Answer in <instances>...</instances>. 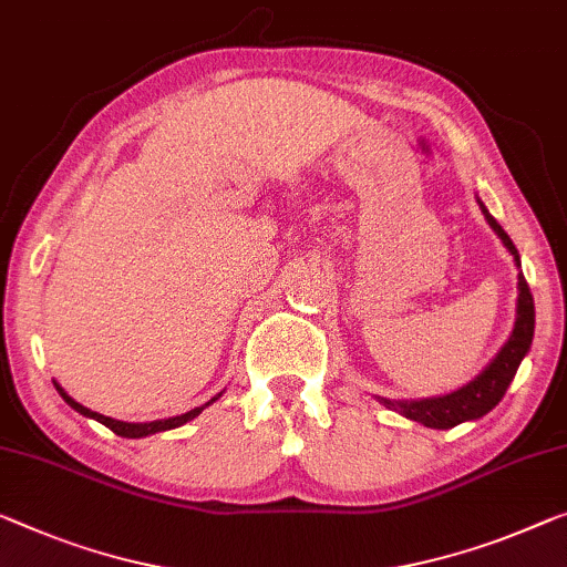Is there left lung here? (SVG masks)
I'll return each mask as SVG.
<instances>
[{
  "instance_id": "8db88e82",
  "label": "left lung",
  "mask_w": 567,
  "mask_h": 567,
  "mask_svg": "<svg viewBox=\"0 0 567 567\" xmlns=\"http://www.w3.org/2000/svg\"><path fill=\"white\" fill-rule=\"evenodd\" d=\"M478 207L486 217V223L492 225V230L499 235L504 248L509 250L517 260L519 268V254L515 248V243L499 223L494 220L486 210L482 199H476ZM519 296H517V319H515V329L499 352H496L494 360L486 364V368L476 374L472 382H466L464 388L454 390V393L441 395V398H423V400H388V398H378L382 405L390 408L400 415L411 417V421L423 423L425 429H454V425L464 423V421H476L492 411L494 405H499V400L507 393L509 382L515 380L519 362L525 360V354L529 352V344H533L535 337V301L533 293H529V286L525 281V276L519 274Z\"/></svg>"
}]
</instances>
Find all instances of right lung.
Returning <instances> with one entry per match:
<instances>
[{"mask_svg": "<svg viewBox=\"0 0 567 567\" xmlns=\"http://www.w3.org/2000/svg\"><path fill=\"white\" fill-rule=\"evenodd\" d=\"M55 390H58V393H60V398H63L65 403L73 408V411H78V413L85 415V417H93V421L103 423V425H106V429H111V431L116 433V435H124V439H144V435H152V433H159V431H172V429H179V425H185L187 421H193V417H197L199 413L205 411L207 405H213L215 400L223 395V393H217L213 400H207L205 405L193 408V411H187V413H182V415H174V417H162V421H152V423H126V421H116V417L101 415V413L91 411V408L81 405V403H78V400H73L71 395H68L65 390L58 385V382H55Z\"/></svg>", "mask_w": 567, "mask_h": 567, "instance_id": "obj_1", "label": "right lung"}]
</instances>
